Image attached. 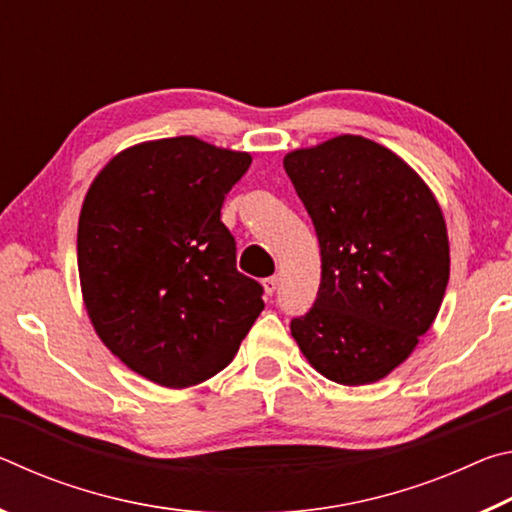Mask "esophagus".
<instances>
[{
  "label": "esophagus",
  "instance_id": "obj_1",
  "mask_svg": "<svg viewBox=\"0 0 512 512\" xmlns=\"http://www.w3.org/2000/svg\"><path fill=\"white\" fill-rule=\"evenodd\" d=\"M277 282H280V280H277L275 275H273V277H266V280L262 282V287H264V293H266V296H273V293L277 291Z\"/></svg>",
  "mask_w": 512,
  "mask_h": 512
}]
</instances>
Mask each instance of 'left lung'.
I'll return each instance as SVG.
<instances>
[{
    "label": "left lung",
    "mask_w": 512,
    "mask_h": 512,
    "mask_svg": "<svg viewBox=\"0 0 512 512\" xmlns=\"http://www.w3.org/2000/svg\"><path fill=\"white\" fill-rule=\"evenodd\" d=\"M284 169L320 246L318 298L291 320V336L336 384L384 379L411 357L443 305V210L400 155L361 135L289 151Z\"/></svg>",
    "instance_id": "obj_1"
}]
</instances>
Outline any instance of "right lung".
Masks as SVG:
<instances>
[{"label": "right lung", "mask_w": 512, "mask_h": 512, "mask_svg": "<svg viewBox=\"0 0 512 512\" xmlns=\"http://www.w3.org/2000/svg\"><path fill=\"white\" fill-rule=\"evenodd\" d=\"M250 153L194 135L119 151L83 198L79 277L101 343L137 375L189 388L235 359L262 287L235 266L221 221Z\"/></svg>", "instance_id": "add662e5"}]
</instances>
